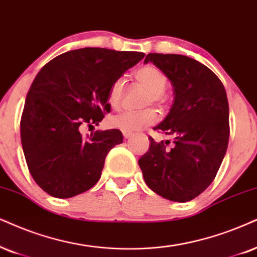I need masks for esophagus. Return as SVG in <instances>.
Masks as SVG:
<instances>
[{
    "mask_svg": "<svg viewBox=\"0 0 257 257\" xmlns=\"http://www.w3.org/2000/svg\"><path fill=\"white\" fill-rule=\"evenodd\" d=\"M122 134H123V138H124V139H129L133 135V133L128 132V131H122Z\"/></svg>",
    "mask_w": 257,
    "mask_h": 257,
    "instance_id": "34e87169",
    "label": "esophagus"
}]
</instances>
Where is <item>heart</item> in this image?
Instances as JSON below:
<instances>
[{
    "instance_id": "heart-1",
    "label": "heart",
    "mask_w": 257,
    "mask_h": 257,
    "mask_svg": "<svg viewBox=\"0 0 257 257\" xmlns=\"http://www.w3.org/2000/svg\"><path fill=\"white\" fill-rule=\"evenodd\" d=\"M135 80L140 86L147 91L145 98V104L151 103L154 104H165L167 97L165 95V90L167 86L166 74L154 65H145L140 67L135 72ZM123 93H124V80L117 78L111 84L108 93V102L111 108L119 109L123 102ZM157 121V113L151 108L140 110V111H125L119 115L112 116L109 119L110 125L122 131H139L144 126L151 125Z\"/></svg>"
}]
</instances>
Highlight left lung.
I'll use <instances>...</instances> for the list:
<instances>
[{
	"label": "left lung",
	"mask_w": 257,
	"mask_h": 257,
	"mask_svg": "<svg viewBox=\"0 0 257 257\" xmlns=\"http://www.w3.org/2000/svg\"><path fill=\"white\" fill-rule=\"evenodd\" d=\"M171 80L174 103L154 131L174 138L157 142L149 136L148 152L139 160L146 184L159 196L190 201L216 178L230 135L229 104L223 83L209 67L180 54L149 53Z\"/></svg>",
	"instance_id": "8db88e82"
}]
</instances>
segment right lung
<instances>
[{
	"instance_id": "obj_1",
	"label": "right lung",
	"mask_w": 257,
	"mask_h": 257,
	"mask_svg": "<svg viewBox=\"0 0 257 257\" xmlns=\"http://www.w3.org/2000/svg\"><path fill=\"white\" fill-rule=\"evenodd\" d=\"M142 52L86 47L60 54L32 83L20 131L26 162L33 179L56 198L80 194L99 180L110 149L123 142L118 129L84 139L80 126L110 112L111 84L138 64Z\"/></svg>"
}]
</instances>
